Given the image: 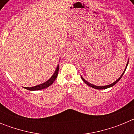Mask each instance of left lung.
I'll return each mask as SVG.
<instances>
[{
    "label": "left lung",
    "instance_id": "obj_1",
    "mask_svg": "<svg viewBox=\"0 0 134 134\" xmlns=\"http://www.w3.org/2000/svg\"><path fill=\"white\" fill-rule=\"evenodd\" d=\"M128 62H127V64H126V67H125V70L124 71V72L122 73V74H121V76L120 77H119V79H118V80H116V81H115L114 82H113V83L111 84V85H107V86H95V85H92V84L89 83V82H87V81H86V80H85V79H83V78L82 77V76H81V79H82V80H83V81L85 82V83L86 84V85H88V86H91V87H92V88H95V89H98V90H100V89H106V88H109V87H111V86H114V85H115V84L117 83V82H118L119 81V80H120L121 79V77H122V76H123V75H124V72H125V70H126V68H127V64H128Z\"/></svg>",
    "mask_w": 134,
    "mask_h": 134
}]
</instances>
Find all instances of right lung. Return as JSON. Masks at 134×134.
Here are the masks:
<instances>
[{
	"label": "right lung",
	"mask_w": 134,
	"mask_h": 134,
	"mask_svg": "<svg viewBox=\"0 0 134 134\" xmlns=\"http://www.w3.org/2000/svg\"><path fill=\"white\" fill-rule=\"evenodd\" d=\"M58 70L59 66H58V67H57L56 69H55V72L54 73L52 76L48 81L45 82L41 84V85H37V86H32V87H24V88H25V89L29 90V91H38V90H41L43 89V88H47V87H48L49 86H50L52 84H53L54 80L56 79L57 76H58Z\"/></svg>",
	"instance_id": "obj_1"
}]
</instances>
